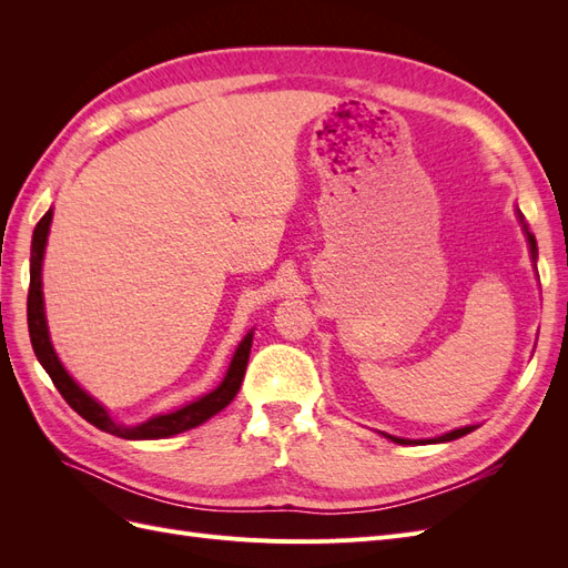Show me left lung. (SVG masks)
Wrapping results in <instances>:
<instances>
[{
    "label": "left lung",
    "mask_w": 568,
    "mask_h": 568,
    "mask_svg": "<svg viewBox=\"0 0 568 568\" xmlns=\"http://www.w3.org/2000/svg\"><path fill=\"white\" fill-rule=\"evenodd\" d=\"M519 220H521V225H524V232H526V236H528V246H530V257H532V263H536V257H538V246H536V236H532L530 232H528V225L524 222V215L519 213ZM476 426H464V428H455V432H450V434H443V436H438V438H428V440H407V438H395V436H386V438H390L393 443H400V445H412V443H448V440H455V438H462V436H467V434H471Z\"/></svg>",
    "instance_id": "8db88e82"
}]
</instances>
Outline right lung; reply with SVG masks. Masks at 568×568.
I'll use <instances>...</instances> for the list:
<instances>
[{
  "instance_id": "1",
  "label": "right lung",
  "mask_w": 568,
  "mask_h": 568,
  "mask_svg": "<svg viewBox=\"0 0 568 568\" xmlns=\"http://www.w3.org/2000/svg\"><path fill=\"white\" fill-rule=\"evenodd\" d=\"M51 213L47 211L42 220L38 222L36 232H32V248H30V288H28V329H30V343L32 351H36L40 365L44 372L51 376V382L59 388L63 395V400L71 405L82 419H88L97 428L106 434H113L118 438H128V440H156V438H168L182 432H189L203 422H209L213 415H217L220 409H225L234 395L239 393V386L244 382L246 365H248V353H251V343H253V332L244 336V341L239 343V348L234 351V357L230 363V369L225 374L222 384L205 393L203 398L189 403L175 412H168V415H156L136 426H125L118 424L104 405H99L92 395L80 388L73 376L65 372L61 365V359L57 357L54 346L49 341V329H47V317H44V301H42V257H44V246H47V236H49V225H51Z\"/></svg>"
}]
</instances>
